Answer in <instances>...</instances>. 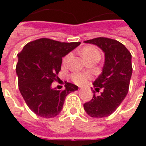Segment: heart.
Wrapping results in <instances>:
<instances>
[{
  "mask_svg": "<svg viewBox=\"0 0 146 146\" xmlns=\"http://www.w3.org/2000/svg\"><path fill=\"white\" fill-rule=\"evenodd\" d=\"M81 54L84 58H88L89 57H92L94 55H100L99 54V51H98V49L95 48L94 46H86L83 48L81 51ZM70 58V54H67L66 56H65L62 60V63L66 64L67 62V61ZM92 75L89 74L88 73H73L71 74L70 78L73 80V82L78 84V85H84L85 84L87 81L89 79H91Z\"/></svg>",
  "mask_w": 146,
  "mask_h": 146,
  "instance_id": "b5f03b06",
  "label": "heart"
}]
</instances>
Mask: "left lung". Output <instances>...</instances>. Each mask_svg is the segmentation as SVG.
<instances>
[{
    "label": "left lung",
    "mask_w": 146,
    "mask_h": 146,
    "mask_svg": "<svg viewBox=\"0 0 146 146\" xmlns=\"http://www.w3.org/2000/svg\"><path fill=\"white\" fill-rule=\"evenodd\" d=\"M84 43L97 45L105 53L102 73L93 83L96 92L100 88L103 89V92L96 96L92 90L93 98L84 104L89 116L102 118L111 115L128 92L132 74L131 54L124 45L113 39L97 37Z\"/></svg>",
    "instance_id": "8db88e82"
}]
</instances>
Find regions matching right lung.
<instances>
[{
  "label": "right lung",
  "instance_id": "1",
  "mask_svg": "<svg viewBox=\"0 0 146 146\" xmlns=\"http://www.w3.org/2000/svg\"><path fill=\"white\" fill-rule=\"evenodd\" d=\"M80 42H60L40 38L29 42L18 54L19 88L28 107L37 116L52 118L59 114L66 97L78 87L65 82L62 91L51 88L58 80L62 57Z\"/></svg>",
  "mask_w": 146,
  "mask_h": 146
}]
</instances>
